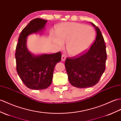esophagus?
I'll return each mask as SVG.
<instances>
[{
    "label": "esophagus",
    "instance_id": "obj_1",
    "mask_svg": "<svg viewBox=\"0 0 121 121\" xmlns=\"http://www.w3.org/2000/svg\"><path fill=\"white\" fill-rule=\"evenodd\" d=\"M61 59H62V61H64L66 59V56L64 54H62V55Z\"/></svg>",
    "mask_w": 121,
    "mask_h": 121
}]
</instances>
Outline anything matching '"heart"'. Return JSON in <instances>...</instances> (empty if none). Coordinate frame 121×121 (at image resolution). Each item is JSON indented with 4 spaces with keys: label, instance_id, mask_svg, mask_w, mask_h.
Returning a JSON list of instances; mask_svg holds the SVG:
<instances>
[{
    "label": "heart",
    "instance_id": "b5f03b06",
    "mask_svg": "<svg viewBox=\"0 0 121 121\" xmlns=\"http://www.w3.org/2000/svg\"><path fill=\"white\" fill-rule=\"evenodd\" d=\"M58 39L56 42L60 46L66 43V49L69 55L81 54L90 47L95 37V31L90 26L78 22H65L57 27Z\"/></svg>",
    "mask_w": 121,
    "mask_h": 121
}]
</instances>
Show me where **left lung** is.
Masks as SVG:
<instances>
[{
    "label": "left lung",
    "mask_w": 121,
    "mask_h": 121,
    "mask_svg": "<svg viewBox=\"0 0 121 121\" xmlns=\"http://www.w3.org/2000/svg\"><path fill=\"white\" fill-rule=\"evenodd\" d=\"M96 29L97 35L88 50L71 58H67L65 66L69 80L72 86L86 88L96 85L106 69L107 52L104 39L99 29Z\"/></svg>",
    "instance_id": "left-lung-1"
}]
</instances>
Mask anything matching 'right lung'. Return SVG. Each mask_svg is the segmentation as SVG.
I'll return each mask as SVG.
<instances>
[{
  "mask_svg": "<svg viewBox=\"0 0 121 121\" xmlns=\"http://www.w3.org/2000/svg\"><path fill=\"white\" fill-rule=\"evenodd\" d=\"M46 20L35 18L22 29L16 47V71L27 88L33 90L47 88L52 82L56 64L61 59V53L34 56L26 47L27 37L44 28Z\"/></svg>",
  "mask_w": 121,
  "mask_h": 121,
  "instance_id": "add662e5",
  "label": "right lung"
}]
</instances>
